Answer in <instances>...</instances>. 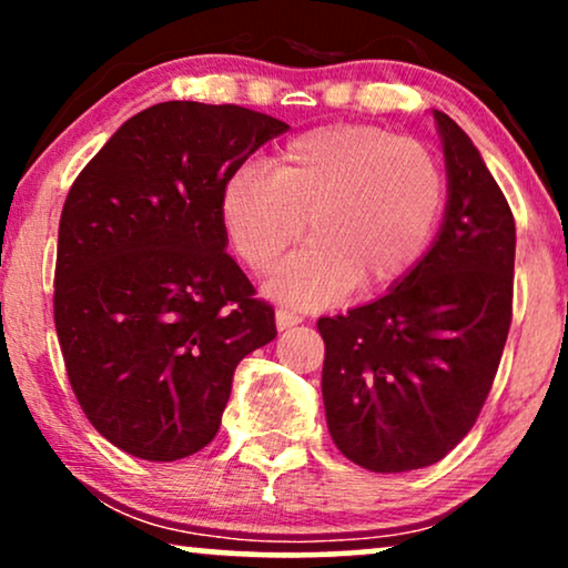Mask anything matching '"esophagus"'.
Wrapping results in <instances>:
<instances>
[{"instance_id":"1","label":"esophagus","mask_w":568,"mask_h":568,"mask_svg":"<svg viewBox=\"0 0 568 568\" xmlns=\"http://www.w3.org/2000/svg\"><path fill=\"white\" fill-rule=\"evenodd\" d=\"M300 323H302V317L297 313H292V310H284V307L276 310V328L278 331H286V328H292V325H300Z\"/></svg>"}]
</instances>
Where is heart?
I'll use <instances>...</instances> for the list:
<instances>
[{
  "mask_svg": "<svg viewBox=\"0 0 568 568\" xmlns=\"http://www.w3.org/2000/svg\"><path fill=\"white\" fill-rule=\"evenodd\" d=\"M447 209V175L429 146L372 123H331L292 136L271 175L240 168L220 212L232 251L253 274L274 268L307 230L313 240L268 282L271 297L323 307L356 284L385 290L424 253Z\"/></svg>",
  "mask_w": 568,
  "mask_h": 568,
  "instance_id": "heart-1",
  "label": "heart"
}]
</instances>
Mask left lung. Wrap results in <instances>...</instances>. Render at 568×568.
<instances>
[{
	"instance_id": "8db88e82",
	"label": "left lung",
	"mask_w": 568,
	"mask_h": 568,
	"mask_svg": "<svg viewBox=\"0 0 568 568\" xmlns=\"http://www.w3.org/2000/svg\"><path fill=\"white\" fill-rule=\"evenodd\" d=\"M434 121L449 181L437 243L385 297L317 321L328 432L372 473L439 463L473 429L511 325L515 216L468 134Z\"/></svg>"
}]
</instances>
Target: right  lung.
I'll use <instances>...</instances> for the list:
<instances>
[{"label": "right lung", "instance_id": "obj_1", "mask_svg": "<svg viewBox=\"0 0 568 568\" xmlns=\"http://www.w3.org/2000/svg\"><path fill=\"white\" fill-rule=\"evenodd\" d=\"M290 129L243 105L158 103L92 158L61 209L53 323L69 385L123 453L170 463L220 432L274 307L224 251L222 189Z\"/></svg>", "mask_w": 568, "mask_h": 568}]
</instances>
